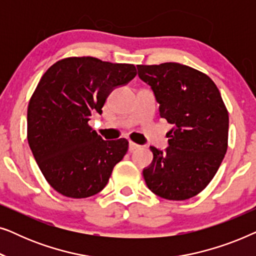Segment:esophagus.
Instances as JSON below:
<instances>
[{"instance_id":"1","label":"esophagus","mask_w":256,"mask_h":256,"mask_svg":"<svg viewBox=\"0 0 256 256\" xmlns=\"http://www.w3.org/2000/svg\"><path fill=\"white\" fill-rule=\"evenodd\" d=\"M140 148V146L138 144H136V143H134V142H129V152H134V150H136V149H138Z\"/></svg>"}]
</instances>
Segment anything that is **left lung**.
<instances>
[{
  "label": "left lung",
  "mask_w": 256,
  "mask_h": 256,
  "mask_svg": "<svg viewBox=\"0 0 256 256\" xmlns=\"http://www.w3.org/2000/svg\"><path fill=\"white\" fill-rule=\"evenodd\" d=\"M140 79L152 87L160 115L172 124L169 146H150L152 164L143 169L149 190L169 200H185L204 190L227 150L228 112L212 79L178 64L138 65Z\"/></svg>",
  "instance_id": "8db88e82"
}]
</instances>
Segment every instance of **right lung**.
<instances>
[{"label":"right lung","instance_id":"1","mask_svg":"<svg viewBox=\"0 0 256 256\" xmlns=\"http://www.w3.org/2000/svg\"><path fill=\"white\" fill-rule=\"evenodd\" d=\"M136 73L132 64L71 57L42 76L28 107V142L45 180L59 194L87 198L106 186L128 141H104L88 121L93 113H102L112 90Z\"/></svg>","mask_w":256,"mask_h":256}]
</instances>
